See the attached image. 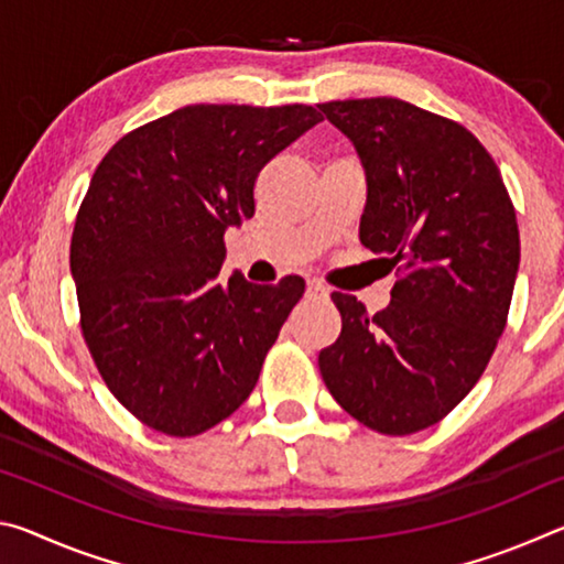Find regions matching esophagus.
Returning a JSON list of instances; mask_svg holds the SVG:
<instances>
[{
	"label": "esophagus",
	"instance_id": "1",
	"mask_svg": "<svg viewBox=\"0 0 564 564\" xmlns=\"http://www.w3.org/2000/svg\"><path fill=\"white\" fill-rule=\"evenodd\" d=\"M308 295L311 299H328V289L321 281H308Z\"/></svg>",
	"mask_w": 564,
	"mask_h": 564
}]
</instances>
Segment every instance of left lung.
<instances>
[{
    "label": "left lung",
    "instance_id": "8db88e82",
    "mask_svg": "<svg viewBox=\"0 0 564 564\" xmlns=\"http://www.w3.org/2000/svg\"><path fill=\"white\" fill-rule=\"evenodd\" d=\"M318 109L366 166L360 243L400 275L376 316L356 295H330L343 328L321 350V376L370 431H425L470 393L508 323L520 265L514 206L463 123L390 97Z\"/></svg>",
    "mask_w": 564,
    "mask_h": 564
}]
</instances>
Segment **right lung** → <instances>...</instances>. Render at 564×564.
Segmentation results:
<instances>
[{
    "label": "right lung",
    "instance_id": "add662e5",
    "mask_svg": "<svg viewBox=\"0 0 564 564\" xmlns=\"http://www.w3.org/2000/svg\"><path fill=\"white\" fill-rule=\"evenodd\" d=\"M316 107L194 104L129 131L94 171L72 234L79 326L113 398L194 437L251 395L305 283L218 279L224 231L256 212L261 169Z\"/></svg>",
    "mask_w": 564,
    "mask_h": 564
}]
</instances>
